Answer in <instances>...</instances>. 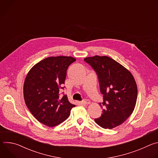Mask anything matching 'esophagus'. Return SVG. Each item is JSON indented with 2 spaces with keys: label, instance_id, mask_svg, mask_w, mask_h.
<instances>
[{
  "label": "esophagus",
  "instance_id": "esophagus-1",
  "mask_svg": "<svg viewBox=\"0 0 158 158\" xmlns=\"http://www.w3.org/2000/svg\"><path fill=\"white\" fill-rule=\"evenodd\" d=\"M81 103L82 104H89L91 103V102H90V101L88 100V99H84V101H82L81 102Z\"/></svg>",
  "mask_w": 158,
  "mask_h": 158
}]
</instances>
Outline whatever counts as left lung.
Masks as SVG:
<instances>
[{"instance_id": "1", "label": "left lung", "mask_w": 158, "mask_h": 158, "mask_svg": "<svg viewBox=\"0 0 158 158\" xmlns=\"http://www.w3.org/2000/svg\"><path fill=\"white\" fill-rule=\"evenodd\" d=\"M96 73L100 91L103 96L101 106H106L95 122L104 129H112L123 124L132 113L136 104L138 87L132 74L107 56H95L84 59Z\"/></svg>"}]
</instances>
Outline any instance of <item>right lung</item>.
Instances as JSON below:
<instances>
[{
  "label": "right lung",
  "instance_id": "add662e5",
  "mask_svg": "<svg viewBox=\"0 0 158 158\" xmlns=\"http://www.w3.org/2000/svg\"><path fill=\"white\" fill-rule=\"evenodd\" d=\"M76 59L73 57H49L34 65L24 84V98L32 114L49 127L59 125L68 118L75 107L67 95L60 96L68 67Z\"/></svg>",
  "mask_w": 158,
  "mask_h": 158
}]
</instances>
